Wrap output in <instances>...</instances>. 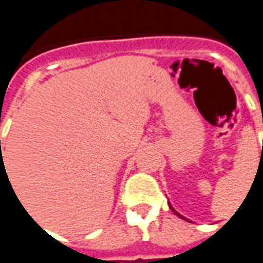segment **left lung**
<instances>
[{
    "label": "left lung",
    "mask_w": 263,
    "mask_h": 263,
    "mask_svg": "<svg viewBox=\"0 0 263 263\" xmlns=\"http://www.w3.org/2000/svg\"><path fill=\"white\" fill-rule=\"evenodd\" d=\"M175 213H176V212H175ZM176 215H177V213H176ZM177 216H180V215H177ZM180 218H182V216H180Z\"/></svg>",
    "instance_id": "1"
}]
</instances>
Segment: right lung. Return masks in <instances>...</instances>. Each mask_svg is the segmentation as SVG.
Here are the masks:
<instances>
[{
    "instance_id": "obj_1",
    "label": "right lung",
    "mask_w": 263,
    "mask_h": 263,
    "mask_svg": "<svg viewBox=\"0 0 263 263\" xmlns=\"http://www.w3.org/2000/svg\"><path fill=\"white\" fill-rule=\"evenodd\" d=\"M4 169H5V167H4Z\"/></svg>"
}]
</instances>
